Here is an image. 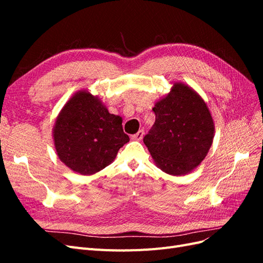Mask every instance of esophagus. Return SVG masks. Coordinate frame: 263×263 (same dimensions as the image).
Here are the masks:
<instances>
[{
    "label": "esophagus",
    "instance_id": "34e87169",
    "mask_svg": "<svg viewBox=\"0 0 263 263\" xmlns=\"http://www.w3.org/2000/svg\"><path fill=\"white\" fill-rule=\"evenodd\" d=\"M144 134H145V132L142 130V129H140V130H138L136 134L132 135L130 138H132L133 140H141V138L144 137Z\"/></svg>",
    "mask_w": 263,
    "mask_h": 263
}]
</instances>
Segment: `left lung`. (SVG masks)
I'll use <instances>...</instances> for the list:
<instances>
[{"instance_id": "left-lung-1", "label": "left lung", "mask_w": 263, "mask_h": 263, "mask_svg": "<svg viewBox=\"0 0 263 263\" xmlns=\"http://www.w3.org/2000/svg\"><path fill=\"white\" fill-rule=\"evenodd\" d=\"M154 127L144 138L155 164L170 176L197 168L213 144L215 124L203 98L183 82L155 103Z\"/></svg>"}]
</instances>
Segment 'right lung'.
<instances>
[{
    "label": "right lung",
    "instance_id": "1",
    "mask_svg": "<svg viewBox=\"0 0 263 263\" xmlns=\"http://www.w3.org/2000/svg\"><path fill=\"white\" fill-rule=\"evenodd\" d=\"M122 123L123 118L110 114L98 95L86 89L76 92L61 108L52 128L60 161L82 176L104 169L129 141Z\"/></svg>",
    "mask_w": 263,
    "mask_h": 263
}]
</instances>
